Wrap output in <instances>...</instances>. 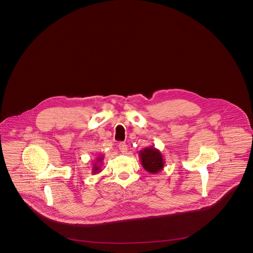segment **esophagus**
Listing matches in <instances>:
<instances>
[{
    "label": "esophagus",
    "mask_w": 253,
    "mask_h": 253,
    "mask_svg": "<svg viewBox=\"0 0 253 253\" xmlns=\"http://www.w3.org/2000/svg\"><path fill=\"white\" fill-rule=\"evenodd\" d=\"M119 148H120V150H121V153L122 154H126L127 153V145L125 144L124 142H121L120 145H119Z\"/></svg>",
    "instance_id": "34e87169"
}]
</instances>
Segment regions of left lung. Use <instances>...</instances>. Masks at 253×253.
Here are the masks:
<instances>
[{"mask_svg":"<svg viewBox=\"0 0 253 253\" xmlns=\"http://www.w3.org/2000/svg\"><path fill=\"white\" fill-rule=\"evenodd\" d=\"M141 165L150 173L160 172L164 168V158L159 150L154 146H150L139 151Z\"/></svg>","mask_w":253,"mask_h":253,"instance_id":"left-lung-1","label":"left lung"}]
</instances>
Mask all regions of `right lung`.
<instances>
[{
	"instance_id": "1",
	"label": "right lung",
	"mask_w": 253,
	"mask_h": 253,
	"mask_svg": "<svg viewBox=\"0 0 253 253\" xmlns=\"http://www.w3.org/2000/svg\"><path fill=\"white\" fill-rule=\"evenodd\" d=\"M103 156H100V157H96V162L93 164V167H92V172L94 174L100 172V169H101V166H102V160H103Z\"/></svg>"
}]
</instances>
